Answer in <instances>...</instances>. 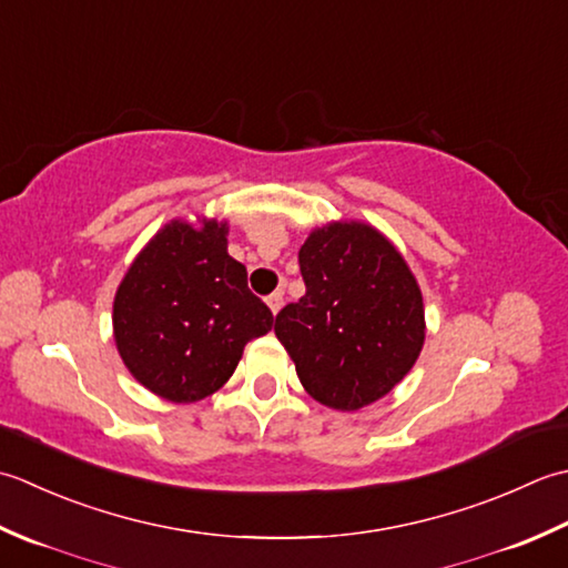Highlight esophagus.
<instances>
[{
	"mask_svg": "<svg viewBox=\"0 0 568 568\" xmlns=\"http://www.w3.org/2000/svg\"><path fill=\"white\" fill-rule=\"evenodd\" d=\"M264 301H267V306H270V311H272V314L276 316V314H280V308H282V304H284V294L282 292H274V294H270L267 298H264Z\"/></svg>",
	"mask_w": 568,
	"mask_h": 568,
	"instance_id": "1",
	"label": "esophagus"
}]
</instances>
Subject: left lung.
<instances>
[{"instance_id": "obj_1", "label": "left lung", "mask_w": 568, "mask_h": 568, "mask_svg": "<svg viewBox=\"0 0 568 568\" xmlns=\"http://www.w3.org/2000/svg\"><path fill=\"white\" fill-rule=\"evenodd\" d=\"M306 294L274 333L301 385L331 409L355 412L392 392L424 345L419 284L392 242L365 223H331L298 250Z\"/></svg>"}]
</instances>
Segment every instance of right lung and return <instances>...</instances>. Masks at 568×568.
Listing matches in <instances>:
<instances>
[{
	"label": "right lung",
	"instance_id": "1",
	"mask_svg": "<svg viewBox=\"0 0 568 568\" xmlns=\"http://www.w3.org/2000/svg\"><path fill=\"white\" fill-rule=\"evenodd\" d=\"M227 225L171 220L136 254L114 294V343L146 389L186 404L213 395L235 373L252 338L274 316L227 254Z\"/></svg>",
	"mask_w": 568,
	"mask_h": 568
}]
</instances>
